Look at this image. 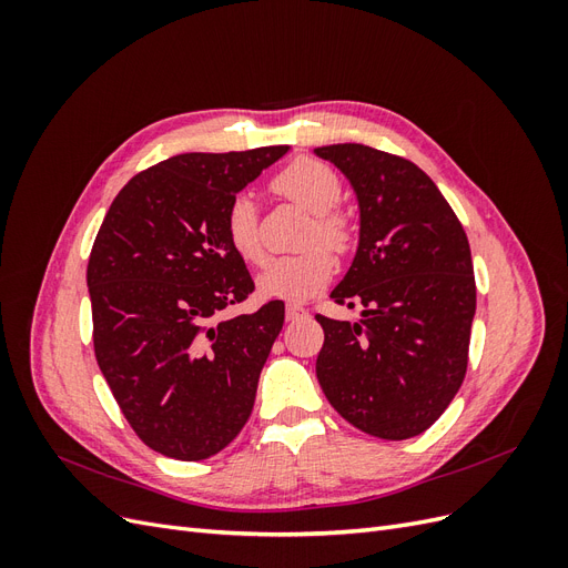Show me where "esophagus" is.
I'll use <instances>...</instances> for the list:
<instances>
[{
  "mask_svg": "<svg viewBox=\"0 0 568 568\" xmlns=\"http://www.w3.org/2000/svg\"><path fill=\"white\" fill-rule=\"evenodd\" d=\"M301 317H305V307H301V305H286V320L288 322H296Z\"/></svg>",
  "mask_w": 568,
  "mask_h": 568,
  "instance_id": "esophagus-1",
  "label": "esophagus"
}]
</instances>
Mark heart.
<instances>
[{"instance_id": "obj_1", "label": "heart", "mask_w": 568, "mask_h": 568, "mask_svg": "<svg viewBox=\"0 0 568 568\" xmlns=\"http://www.w3.org/2000/svg\"><path fill=\"white\" fill-rule=\"evenodd\" d=\"M272 192L313 213L303 244L311 246L296 255H280L257 274V294L263 298L301 303L329 284L334 274L332 253L313 246L326 244L334 251L351 246L348 217L336 211L343 184L334 170L317 159H296L272 180ZM225 236L232 251L246 263H261L265 255L261 215L248 192L236 194L225 211Z\"/></svg>"}]
</instances>
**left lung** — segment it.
Wrapping results in <instances>:
<instances>
[{"mask_svg":"<svg viewBox=\"0 0 568 568\" xmlns=\"http://www.w3.org/2000/svg\"><path fill=\"white\" fill-rule=\"evenodd\" d=\"M348 178L359 242L332 291L363 320L317 315V379L359 432L405 440L426 432L467 374L476 284L467 234L434 180L412 161L365 144L315 149Z\"/></svg>","mask_w":568,"mask_h":568,"instance_id":"8db88e82","label":"left lung"}]
</instances>
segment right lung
Returning <instances> with one entry per match:
<instances>
[{
  "label": "right lung",
  "mask_w": 568,
  "mask_h": 568,
  "mask_svg": "<svg viewBox=\"0 0 568 568\" xmlns=\"http://www.w3.org/2000/svg\"><path fill=\"white\" fill-rule=\"evenodd\" d=\"M288 146L180 153L134 175L90 253L94 355L134 434L182 462L209 459L251 417L284 303L220 320L253 291L225 211Z\"/></svg>",
  "instance_id": "1"
}]
</instances>
